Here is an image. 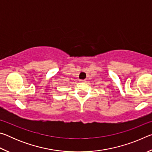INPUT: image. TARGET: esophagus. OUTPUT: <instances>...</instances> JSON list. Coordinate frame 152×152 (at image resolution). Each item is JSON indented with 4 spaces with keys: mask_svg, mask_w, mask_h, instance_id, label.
<instances>
[{
    "mask_svg": "<svg viewBox=\"0 0 152 152\" xmlns=\"http://www.w3.org/2000/svg\"><path fill=\"white\" fill-rule=\"evenodd\" d=\"M80 81L81 82H86L85 80H80Z\"/></svg>",
    "mask_w": 152,
    "mask_h": 152,
    "instance_id": "1",
    "label": "esophagus"
}]
</instances>
